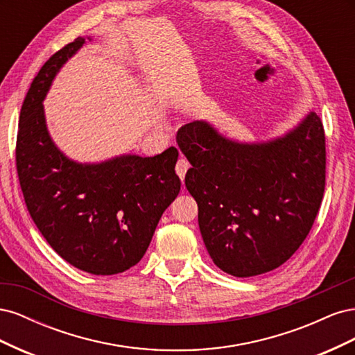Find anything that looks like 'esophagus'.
<instances>
[{
  "mask_svg": "<svg viewBox=\"0 0 355 355\" xmlns=\"http://www.w3.org/2000/svg\"><path fill=\"white\" fill-rule=\"evenodd\" d=\"M189 167H191V164H189V161H188L185 157H182V158L178 159V163H176V171H178V175H179V178H180L182 180L185 179V175H187V171H188Z\"/></svg>",
  "mask_w": 355,
  "mask_h": 355,
  "instance_id": "34e87169",
  "label": "esophagus"
}]
</instances>
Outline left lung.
<instances>
[{
    "instance_id": "8db88e82",
    "label": "left lung",
    "mask_w": 355,
    "mask_h": 355,
    "mask_svg": "<svg viewBox=\"0 0 355 355\" xmlns=\"http://www.w3.org/2000/svg\"><path fill=\"white\" fill-rule=\"evenodd\" d=\"M191 163L185 185L198 204L201 237L213 262L234 277L283 265L313 228L326 187V135L311 112L272 142L243 145L207 123L180 127Z\"/></svg>"
}]
</instances>
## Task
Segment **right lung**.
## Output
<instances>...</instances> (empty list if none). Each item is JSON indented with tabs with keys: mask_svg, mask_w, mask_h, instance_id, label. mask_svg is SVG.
<instances>
[{
	"mask_svg": "<svg viewBox=\"0 0 355 355\" xmlns=\"http://www.w3.org/2000/svg\"><path fill=\"white\" fill-rule=\"evenodd\" d=\"M84 44L58 50L32 81L20 110L16 168L28 211L42 237L81 271L112 275L142 259L163 211L179 191L178 148L77 164L53 145L42 99L59 68Z\"/></svg>",
	"mask_w": 355,
	"mask_h": 355,
	"instance_id": "add662e5",
	"label": "right lung"
}]
</instances>
